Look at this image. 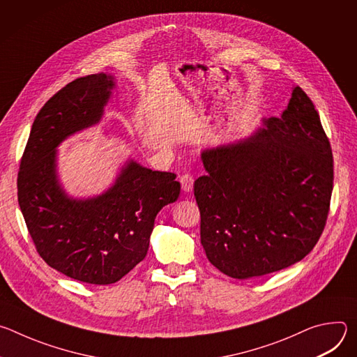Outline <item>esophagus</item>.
Returning <instances> with one entry per match:
<instances>
[{"label": "esophagus", "instance_id": "34e87169", "mask_svg": "<svg viewBox=\"0 0 357 357\" xmlns=\"http://www.w3.org/2000/svg\"><path fill=\"white\" fill-rule=\"evenodd\" d=\"M179 181H181V185H182V190L183 192H192V189H193V176L190 175V174H183V175H181V178H179Z\"/></svg>", "mask_w": 357, "mask_h": 357}]
</instances>
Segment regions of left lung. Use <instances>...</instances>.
Instances as JSON below:
<instances>
[{"mask_svg": "<svg viewBox=\"0 0 357 357\" xmlns=\"http://www.w3.org/2000/svg\"><path fill=\"white\" fill-rule=\"evenodd\" d=\"M195 181L200 243L231 278L271 274L301 261L329 213L333 157L312 100L294 87L281 117L247 139L202 152Z\"/></svg>", "mask_w": 357, "mask_h": 357, "instance_id": "left-lung-1", "label": "left lung"}]
</instances>
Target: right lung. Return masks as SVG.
<instances>
[{
	"label": "right lung",
	"instance_id": "1",
	"mask_svg": "<svg viewBox=\"0 0 357 357\" xmlns=\"http://www.w3.org/2000/svg\"><path fill=\"white\" fill-rule=\"evenodd\" d=\"M113 87L112 76L89 75L50 97L32 124L17 179L20 208L42 260L94 285L117 282L145 259L158 212L181 192L175 174L134 161L97 197L77 200L61 188L55 148L98 123Z\"/></svg>",
	"mask_w": 357,
	"mask_h": 357
}]
</instances>
